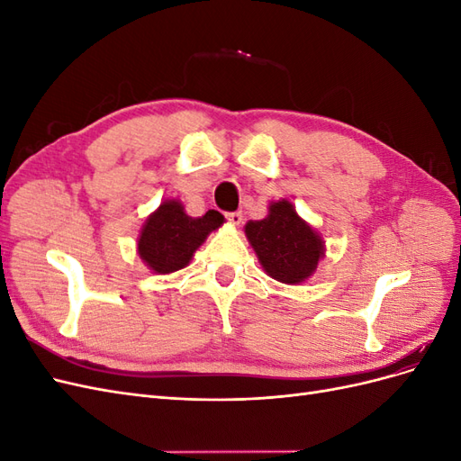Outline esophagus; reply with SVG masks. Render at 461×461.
<instances>
[{
    "label": "esophagus",
    "instance_id": "obj_1",
    "mask_svg": "<svg viewBox=\"0 0 461 461\" xmlns=\"http://www.w3.org/2000/svg\"><path fill=\"white\" fill-rule=\"evenodd\" d=\"M227 221L230 222V225H234V227H239L240 222H242V213L240 212H234V213H227Z\"/></svg>",
    "mask_w": 461,
    "mask_h": 461
}]
</instances>
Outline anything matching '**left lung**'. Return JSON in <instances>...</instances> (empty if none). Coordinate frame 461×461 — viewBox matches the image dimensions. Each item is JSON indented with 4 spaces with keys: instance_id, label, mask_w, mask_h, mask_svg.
I'll use <instances>...</instances> for the list:
<instances>
[{
    "instance_id": "8db88e82",
    "label": "left lung",
    "mask_w": 461,
    "mask_h": 461,
    "mask_svg": "<svg viewBox=\"0 0 461 461\" xmlns=\"http://www.w3.org/2000/svg\"><path fill=\"white\" fill-rule=\"evenodd\" d=\"M244 232L263 271L278 283H305L325 258V240L286 198L271 202L265 219L248 221Z\"/></svg>"
}]
</instances>
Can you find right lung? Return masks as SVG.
<instances>
[{
	"label": "right lung",
	"mask_w": 461,
	"mask_h": 461,
	"mask_svg": "<svg viewBox=\"0 0 461 461\" xmlns=\"http://www.w3.org/2000/svg\"><path fill=\"white\" fill-rule=\"evenodd\" d=\"M222 222L225 217L215 209H209L202 217H190L178 200H165L142 225L138 236V256L156 275L180 271Z\"/></svg>",
	"instance_id": "obj_1"
}]
</instances>
